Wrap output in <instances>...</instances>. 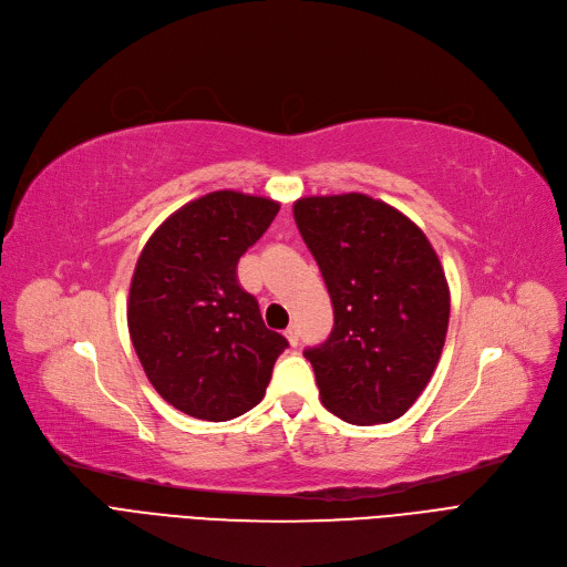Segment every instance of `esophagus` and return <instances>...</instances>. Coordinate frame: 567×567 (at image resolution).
Segmentation results:
<instances>
[{
    "label": "esophagus",
    "mask_w": 567,
    "mask_h": 567,
    "mask_svg": "<svg viewBox=\"0 0 567 567\" xmlns=\"http://www.w3.org/2000/svg\"><path fill=\"white\" fill-rule=\"evenodd\" d=\"M286 339H288V343L290 346H298V341H300V334H298V328H295V326H290L286 332Z\"/></svg>",
    "instance_id": "obj_1"
}]
</instances>
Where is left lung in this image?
<instances>
[{
    "instance_id": "left-lung-1",
    "label": "left lung",
    "mask_w": 567,
    "mask_h": 567,
    "mask_svg": "<svg viewBox=\"0 0 567 567\" xmlns=\"http://www.w3.org/2000/svg\"><path fill=\"white\" fill-rule=\"evenodd\" d=\"M295 224L326 279L334 328L305 350L320 401L350 424L406 413L434 373L450 320V288L426 235L364 194L309 196Z\"/></svg>"
}]
</instances>
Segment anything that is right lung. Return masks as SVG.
<instances>
[{
    "label": "right lung",
    "instance_id": "add662e5",
    "mask_svg": "<svg viewBox=\"0 0 567 567\" xmlns=\"http://www.w3.org/2000/svg\"><path fill=\"white\" fill-rule=\"evenodd\" d=\"M277 212V200L212 192L171 214L136 262L128 334L154 390L186 415L226 422L251 411L288 348L237 281V260Z\"/></svg>",
    "mask_w": 567,
    "mask_h": 567
}]
</instances>
